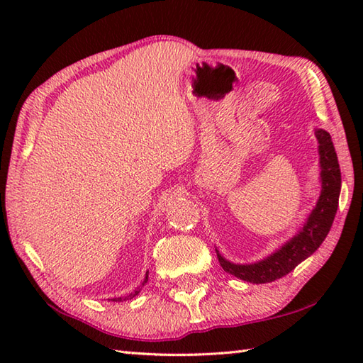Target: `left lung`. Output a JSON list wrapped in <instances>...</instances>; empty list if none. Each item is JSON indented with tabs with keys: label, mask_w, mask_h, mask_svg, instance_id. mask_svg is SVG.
I'll return each instance as SVG.
<instances>
[{
	"label": "left lung",
	"mask_w": 363,
	"mask_h": 363,
	"mask_svg": "<svg viewBox=\"0 0 363 363\" xmlns=\"http://www.w3.org/2000/svg\"><path fill=\"white\" fill-rule=\"evenodd\" d=\"M313 133L318 142L321 184L317 204L309 213V217L306 218L303 228H299L295 235L290 237L287 242H284L279 248L264 259L251 262V264H234V262L223 257V254L215 248L221 268L229 274L251 284L273 282L289 274L301 262L311 257L325 242L337 213L338 196H340L342 189V173L333 138H330L328 130L315 128Z\"/></svg>",
	"instance_id": "1"
}]
</instances>
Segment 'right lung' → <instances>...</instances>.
Wrapping results in <instances>:
<instances>
[{
	"label": "right lung",
	"instance_id": "1",
	"mask_svg": "<svg viewBox=\"0 0 363 363\" xmlns=\"http://www.w3.org/2000/svg\"><path fill=\"white\" fill-rule=\"evenodd\" d=\"M146 282H148V272H146V274H145V279H143V282H142V285H140V287H137L133 293H129V295L128 296H120V298H112L111 301H115V303H123V301H126V299H130V298H134L135 295H138V293H140V290H142V287H143V285L146 284Z\"/></svg>",
	"mask_w": 363,
	"mask_h": 363
}]
</instances>
